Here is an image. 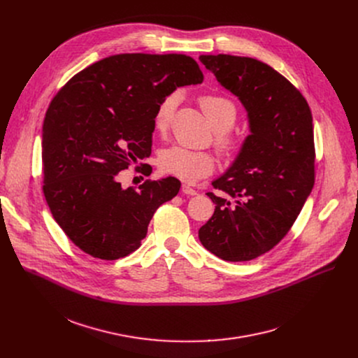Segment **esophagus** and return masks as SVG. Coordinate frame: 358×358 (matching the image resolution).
<instances>
[{"label": "esophagus", "mask_w": 358, "mask_h": 358, "mask_svg": "<svg viewBox=\"0 0 358 358\" xmlns=\"http://www.w3.org/2000/svg\"><path fill=\"white\" fill-rule=\"evenodd\" d=\"M181 189H182V192H184V194H187V195H196V191H195L192 187L187 185V184H184Z\"/></svg>", "instance_id": "1"}]
</instances>
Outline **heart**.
Returning a JSON list of instances; mask_svg holds the SVG:
<instances>
[{
    "instance_id": "obj_1",
    "label": "heart",
    "mask_w": 358,
    "mask_h": 358,
    "mask_svg": "<svg viewBox=\"0 0 358 358\" xmlns=\"http://www.w3.org/2000/svg\"><path fill=\"white\" fill-rule=\"evenodd\" d=\"M180 94L170 93L163 97L152 116V126L157 131H166L178 105ZM201 109L217 131L215 143L224 152H232L238 147V137L228 130L236 120V106L231 99L222 94H203L199 99ZM162 169L185 182L210 176L215 169V160L207 151H195L184 145H171L160 155Z\"/></svg>"
}]
</instances>
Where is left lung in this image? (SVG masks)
<instances>
[{
  "label": "left lung",
  "instance_id": "1",
  "mask_svg": "<svg viewBox=\"0 0 358 358\" xmlns=\"http://www.w3.org/2000/svg\"><path fill=\"white\" fill-rule=\"evenodd\" d=\"M235 94L249 134L207 195L214 215L198 231L203 248L229 262L261 257L289 232L315 185L313 119L301 93L269 65L246 57L201 55Z\"/></svg>",
  "mask_w": 358,
  "mask_h": 358
}]
</instances>
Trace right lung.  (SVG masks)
I'll list each match as a JSON object with an SVG mask.
<instances>
[{"mask_svg": "<svg viewBox=\"0 0 358 358\" xmlns=\"http://www.w3.org/2000/svg\"><path fill=\"white\" fill-rule=\"evenodd\" d=\"M187 55L120 54L76 73L54 97L42 127L43 195L68 238L93 258L134 252L176 177L123 188L120 171L151 155L152 116L177 87L202 83ZM150 176L151 167H137Z\"/></svg>", "mask_w": 358, "mask_h": 358, "instance_id": "1", "label": "right lung"}]
</instances>
